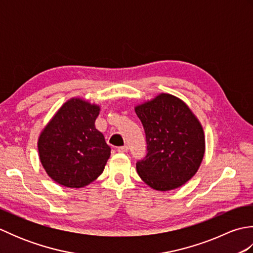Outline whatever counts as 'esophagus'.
<instances>
[{
    "label": "esophagus",
    "instance_id": "esophagus-1",
    "mask_svg": "<svg viewBox=\"0 0 253 253\" xmlns=\"http://www.w3.org/2000/svg\"><path fill=\"white\" fill-rule=\"evenodd\" d=\"M128 146H123V147H118L117 148V151L121 152V153H126L128 151Z\"/></svg>",
    "mask_w": 253,
    "mask_h": 253
}]
</instances>
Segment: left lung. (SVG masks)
Instances as JSON below:
<instances>
[{"label":"left lung","mask_w":253,"mask_h":253,"mask_svg":"<svg viewBox=\"0 0 253 253\" xmlns=\"http://www.w3.org/2000/svg\"><path fill=\"white\" fill-rule=\"evenodd\" d=\"M146 132L147 155L137 173L159 191L173 190L197 173L206 151L203 128L184 101L161 93L135 107Z\"/></svg>","instance_id":"left-lung-1"}]
</instances>
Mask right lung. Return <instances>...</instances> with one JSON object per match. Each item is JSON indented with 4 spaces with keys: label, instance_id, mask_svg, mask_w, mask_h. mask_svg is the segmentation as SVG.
Returning <instances> with one entry per match:
<instances>
[{
    "label": "right lung",
    "instance_id": "1",
    "mask_svg": "<svg viewBox=\"0 0 253 253\" xmlns=\"http://www.w3.org/2000/svg\"><path fill=\"white\" fill-rule=\"evenodd\" d=\"M100 106L80 98L65 102L38 139L40 162L57 184L82 188L95 180L111 155L103 133L95 128Z\"/></svg>",
    "mask_w": 253,
    "mask_h": 253
}]
</instances>
